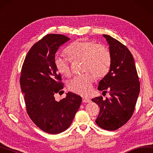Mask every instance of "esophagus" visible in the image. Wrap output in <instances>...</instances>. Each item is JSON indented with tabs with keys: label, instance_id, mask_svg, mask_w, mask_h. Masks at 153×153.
<instances>
[{
	"label": "esophagus",
	"instance_id": "esophagus-1",
	"mask_svg": "<svg viewBox=\"0 0 153 153\" xmlns=\"http://www.w3.org/2000/svg\"><path fill=\"white\" fill-rule=\"evenodd\" d=\"M82 101H83V102H84V103H89V102H91L90 99L88 98H83Z\"/></svg>",
	"mask_w": 153,
	"mask_h": 153
}]
</instances>
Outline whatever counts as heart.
<instances>
[{
	"label": "heart",
	"mask_w": 153,
	"mask_h": 153,
	"mask_svg": "<svg viewBox=\"0 0 153 153\" xmlns=\"http://www.w3.org/2000/svg\"><path fill=\"white\" fill-rule=\"evenodd\" d=\"M66 53L71 61H83V70L89 71L75 76L68 83L69 90L81 95H88L92 90L94 76L101 78L106 76L111 66V55L103 45L91 41L79 39L72 43L66 49ZM55 66L61 74L71 75L69 60L56 57Z\"/></svg>",
	"instance_id": "1"
}]
</instances>
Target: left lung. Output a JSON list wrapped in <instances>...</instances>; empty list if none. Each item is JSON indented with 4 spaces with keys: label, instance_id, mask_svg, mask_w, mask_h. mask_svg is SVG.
<instances>
[{
    "label": "left lung",
    "instance_id": "obj_1",
    "mask_svg": "<svg viewBox=\"0 0 153 153\" xmlns=\"http://www.w3.org/2000/svg\"><path fill=\"white\" fill-rule=\"evenodd\" d=\"M103 36L109 45L111 66L109 72L99 82L98 89L103 92L108 90L110 97L104 100L101 96L91 100L100 108L97 125L104 130H116L132 116L140 92V82L129 49L111 36Z\"/></svg>",
    "mask_w": 153,
    "mask_h": 153
}]
</instances>
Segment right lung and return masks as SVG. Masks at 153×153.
<instances>
[{
    "label": "right lung",
    "instance_id": "1",
    "mask_svg": "<svg viewBox=\"0 0 153 153\" xmlns=\"http://www.w3.org/2000/svg\"><path fill=\"white\" fill-rule=\"evenodd\" d=\"M69 39L59 34L45 35L30 49L22 66L20 84L27 112L36 126L52 134L68 128L82 103V97L70 91L59 102L54 97L63 88L55 55Z\"/></svg>",
    "mask_w": 153,
    "mask_h": 153
}]
</instances>
